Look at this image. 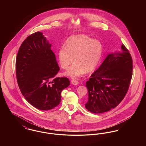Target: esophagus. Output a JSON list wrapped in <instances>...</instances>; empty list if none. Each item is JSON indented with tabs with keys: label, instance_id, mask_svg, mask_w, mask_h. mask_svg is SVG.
<instances>
[{
	"label": "esophagus",
	"instance_id": "34e87169",
	"mask_svg": "<svg viewBox=\"0 0 146 146\" xmlns=\"http://www.w3.org/2000/svg\"><path fill=\"white\" fill-rule=\"evenodd\" d=\"M71 83L73 85H76L79 84V82H78V81H77L76 80H71Z\"/></svg>",
	"mask_w": 146,
	"mask_h": 146
}]
</instances>
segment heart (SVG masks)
I'll use <instances>...</instances> for the list:
<instances>
[{"instance_id":"obj_1","label":"heart","mask_w":146,"mask_h":146,"mask_svg":"<svg viewBox=\"0 0 146 146\" xmlns=\"http://www.w3.org/2000/svg\"><path fill=\"white\" fill-rule=\"evenodd\" d=\"M103 48L101 42L84 35L70 36L57 52L61 67L67 70L76 61L65 75L76 79L97 68L102 55Z\"/></svg>"}]
</instances>
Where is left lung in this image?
Returning a JSON list of instances; mask_svg holds the SVG:
<instances>
[{"label":"left lung","instance_id":"1","mask_svg":"<svg viewBox=\"0 0 146 146\" xmlns=\"http://www.w3.org/2000/svg\"><path fill=\"white\" fill-rule=\"evenodd\" d=\"M121 51L109 54L86 83L88 101L85 108L93 113L114 108L126 94L132 76V58L124 44Z\"/></svg>","mask_w":146,"mask_h":146}]
</instances>
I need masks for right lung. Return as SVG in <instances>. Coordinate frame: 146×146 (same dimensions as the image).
<instances>
[{"mask_svg":"<svg viewBox=\"0 0 146 146\" xmlns=\"http://www.w3.org/2000/svg\"><path fill=\"white\" fill-rule=\"evenodd\" d=\"M51 46L42 33L37 32L22 43L16 57V74L21 93L39 110L57 106L61 91L70 84L67 78L55 77L60 67Z\"/></svg>","mask_w":146,"mask_h":146,"instance_id":"add662e5","label":"right lung"}]
</instances>
